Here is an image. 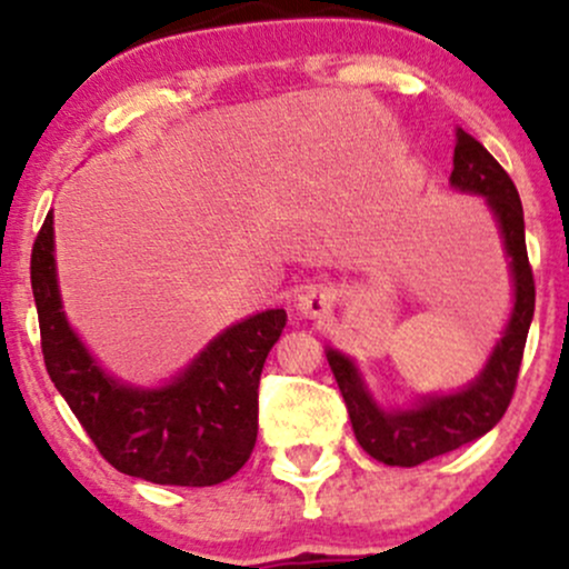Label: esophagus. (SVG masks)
I'll use <instances>...</instances> for the list:
<instances>
[{
  "label": "esophagus",
  "instance_id": "1",
  "mask_svg": "<svg viewBox=\"0 0 569 569\" xmlns=\"http://www.w3.org/2000/svg\"><path fill=\"white\" fill-rule=\"evenodd\" d=\"M297 316L310 318V321H321L331 310V293L318 286H307V289L297 297Z\"/></svg>",
  "mask_w": 569,
  "mask_h": 569
}]
</instances>
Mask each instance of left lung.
Instances as JSON below:
<instances>
[{"label":"left lung","mask_w":569,"mask_h":569,"mask_svg":"<svg viewBox=\"0 0 569 569\" xmlns=\"http://www.w3.org/2000/svg\"><path fill=\"white\" fill-rule=\"evenodd\" d=\"M455 168L449 184L460 192L479 194L498 221L508 267L513 280V307L500 342L495 345L487 367L471 385L457 393L426 396L409 409H382L369 393L361 371L352 358L335 348H326L329 367L335 371L339 393L348 407L352 433L363 452L385 466L415 468L420 462L452 452L489 433L506 415L513 398L527 331L535 312V280L527 259L525 211L511 176L481 147L473 136L457 128Z\"/></svg>","instance_id":"1"}]
</instances>
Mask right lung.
<instances>
[{"mask_svg":"<svg viewBox=\"0 0 569 569\" xmlns=\"http://www.w3.org/2000/svg\"><path fill=\"white\" fill-rule=\"evenodd\" d=\"M53 251L48 213L31 248L44 367L103 460L120 473L171 487H213L238 473L257 443L259 377L286 310L232 323L173 380L136 388L98 367L69 326Z\"/></svg>","mask_w":569,"mask_h":569,"instance_id":"add662e5","label":"right lung"}]
</instances>
